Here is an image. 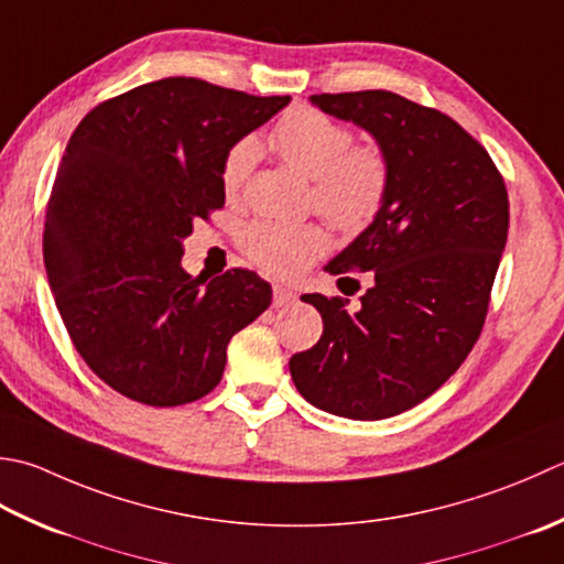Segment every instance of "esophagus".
Here are the masks:
<instances>
[{"label": "esophagus", "instance_id": "obj_1", "mask_svg": "<svg viewBox=\"0 0 564 564\" xmlns=\"http://www.w3.org/2000/svg\"><path fill=\"white\" fill-rule=\"evenodd\" d=\"M291 303H295V293L289 289V285L275 283L273 285V305L275 307H285V305H291Z\"/></svg>", "mask_w": 564, "mask_h": 564}]
</instances>
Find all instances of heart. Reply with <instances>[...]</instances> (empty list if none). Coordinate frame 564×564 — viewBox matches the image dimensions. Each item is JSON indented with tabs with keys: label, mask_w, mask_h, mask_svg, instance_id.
<instances>
[{
	"label": "heart",
	"mask_w": 564,
	"mask_h": 564,
	"mask_svg": "<svg viewBox=\"0 0 564 564\" xmlns=\"http://www.w3.org/2000/svg\"><path fill=\"white\" fill-rule=\"evenodd\" d=\"M271 147L313 178V205L337 229L359 235L381 217L391 197V163L381 149L355 143L351 129L339 119L315 107H293L275 121ZM259 151L253 137H241L225 151L219 183L229 197L247 185ZM239 241L253 263L279 275L301 273L327 249L319 227L271 219L247 225Z\"/></svg>",
	"instance_id": "heart-1"
}]
</instances>
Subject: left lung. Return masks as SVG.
<instances>
[{"label":"left lung","mask_w":564,"mask_h":564,"mask_svg":"<svg viewBox=\"0 0 564 564\" xmlns=\"http://www.w3.org/2000/svg\"><path fill=\"white\" fill-rule=\"evenodd\" d=\"M311 99L371 131L391 163V197L327 267L373 271L357 311L303 295L325 329L291 357V377L327 413L381 421L433 395L477 345L509 237V193L487 149L440 109L389 90Z\"/></svg>","instance_id":"left-lung-1"}]
</instances>
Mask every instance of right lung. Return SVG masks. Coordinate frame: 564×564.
Listing matches in <instances>:
<instances>
[{
    "instance_id": "right-lung-1",
    "label": "right lung",
    "mask_w": 564,
    "mask_h": 564,
    "mask_svg": "<svg viewBox=\"0 0 564 564\" xmlns=\"http://www.w3.org/2000/svg\"><path fill=\"white\" fill-rule=\"evenodd\" d=\"M291 97L163 77L83 117L55 173L43 227L48 283L77 355L143 405L203 399L227 345L271 305L249 269L183 271L181 241L225 207L219 163Z\"/></svg>"
}]
</instances>
